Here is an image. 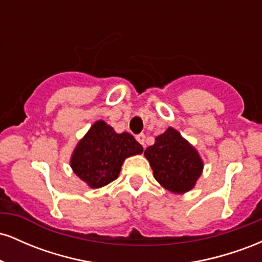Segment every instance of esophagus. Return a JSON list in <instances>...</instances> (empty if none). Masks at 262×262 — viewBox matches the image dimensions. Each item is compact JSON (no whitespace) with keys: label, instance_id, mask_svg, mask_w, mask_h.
Masks as SVG:
<instances>
[{"label":"esophagus","instance_id":"1","mask_svg":"<svg viewBox=\"0 0 262 262\" xmlns=\"http://www.w3.org/2000/svg\"><path fill=\"white\" fill-rule=\"evenodd\" d=\"M135 139H137L138 141H139V143L141 144V145L145 146V134H143V133L138 134L137 137H135Z\"/></svg>","mask_w":262,"mask_h":262}]
</instances>
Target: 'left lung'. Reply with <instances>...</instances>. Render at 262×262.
I'll return each instance as SVG.
<instances>
[{
  "instance_id": "obj_1",
  "label": "left lung",
  "mask_w": 262,
  "mask_h": 262,
  "mask_svg": "<svg viewBox=\"0 0 262 262\" xmlns=\"http://www.w3.org/2000/svg\"><path fill=\"white\" fill-rule=\"evenodd\" d=\"M156 181L173 193H185L201 176L203 162L193 146L189 145L173 128L156 137L154 145L144 152Z\"/></svg>"
}]
</instances>
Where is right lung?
Listing matches in <instances>:
<instances>
[{
  "mask_svg": "<svg viewBox=\"0 0 262 262\" xmlns=\"http://www.w3.org/2000/svg\"><path fill=\"white\" fill-rule=\"evenodd\" d=\"M141 152L143 146L133 135L117 134L111 125L98 121L74 150L71 167L90 187L100 188L118 177L125 158Z\"/></svg>",
  "mask_w": 262,
  "mask_h": 262,
  "instance_id": "obj_1",
  "label": "right lung"
}]
</instances>
